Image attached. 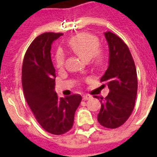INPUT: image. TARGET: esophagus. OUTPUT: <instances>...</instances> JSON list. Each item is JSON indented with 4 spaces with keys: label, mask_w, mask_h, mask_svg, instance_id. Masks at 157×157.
Here are the masks:
<instances>
[{
    "label": "esophagus",
    "mask_w": 157,
    "mask_h": 157,
    "mask_svg": "<svg viewBox=\"0 0 157 157\" xmlns=\"http://www.w3.org/2000/svg\"><path fill=\"white\" fill-rule=\"evenodd\" d=\"M91 98V96L88 95V94H86V95L83 96V100H88L90 98Z\"/></svg>",
    "instance_id": "1"
}]
</instances>
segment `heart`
<instances>
[{"label":"heart","mask_w":157,"mask_h":157,"mask_svg":"<svg viewBox=\"0 0 157 157\" xmlns=\"http://www.w3.org/2000/svg\"><path fill=\"white\" fill-rule=\"evenodd\" d=\"M71 51L86 60L93 59L98 63L103 59V54L99 49L100 42L97 36L89 33H79L74 36L67 43ZM65 63V54L62 50H58L55 54V63L58 68H62Z\"/></svg>","instance_id":"obj_1"}]
</instances>
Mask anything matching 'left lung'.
Returning a JSON list of instances; mask_svg holds the SVG:
<instances>
[{
	"instance_id": "1",
	"label": "left lung",
	"mask_w": 157,
	"mask_h": 157,
	"mask_svg": "<svg viewBox=\"0 0 157 157\" xmlns=\"http://www.w3.org/2000/svg\"><path fill=\"white\" fill-rule=\"evenodd\" d=\"M109 47V65L100 79L110 90L108 95L100 98L98 121L101 125L116 129L124 124L134 110L138 90L135 64L129 48L116 34L104 33Z\"/></svg>"
}]
</instances>
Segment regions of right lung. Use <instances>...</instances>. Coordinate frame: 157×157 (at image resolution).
I'll list each match as a JSON object with an SVG mask.
<instances>
[{"label":"right lung","instance_id":"obj_1","mask_svg":"<svg viewBox=\"0 0 157 157\" xmlns=\"http://www.w3.org/2000/svg\"><path fill=\"white\" fill-rule=\"evenodd\" d=\"M62 33H45L31 43L23 58L22 86L28 106L43 129L63 134L71 129L81 102L80 94L59 98L54 91L55 69L50 57L51 45Z\"/></svg>","mask_w":157,"mask_h":157}]
</instances>
